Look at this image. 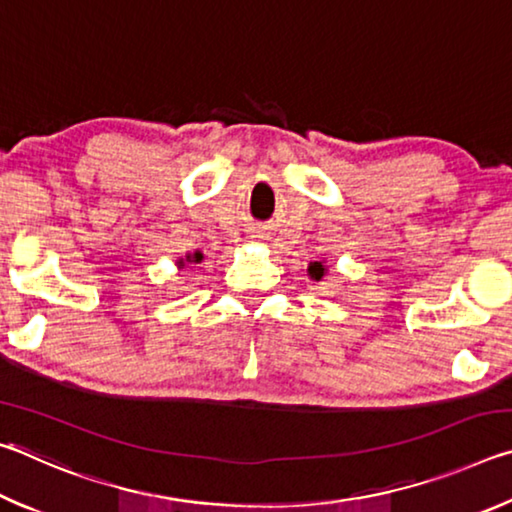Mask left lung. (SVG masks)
I'll return each instance as SVG.
<instances>
[{
	"label": "left lung",
	"instance_id": "left-lung-1",
	"mask_svg": "<svg viewBox=\"0 0 512 512\" xmlns=\"http://www.w3.org/2000/svg\"><path fill=\"white\" fill-rule=\"evenodd\" d=\"M307 271H309L311 277H314V280H320V277H323V273H325V266L320 262H311Z\"/></svg>",
	"mask_w": 512,
	"mask_h": 512
}]
</instances>
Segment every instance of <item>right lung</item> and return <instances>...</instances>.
Wrapping results in <instances>:
<instances>
[{
	"label": "right lung",
	"instance_id": "1",
	"mask_svg": "<svg viewBox=\"0 0 512 512\" xmlns=\"http://www.w3.org/2000/svg\"><path fill=\"white\" fill-rule=\"evenodd\" d=\"M201 259H203V255H201V253H194L192 257H189V262H194V264H198V262H201ZM180 264H183V262H180Z\"/></svg>",
	"mask_w": 512,
	"mask_h": 512
}]
</instances>
